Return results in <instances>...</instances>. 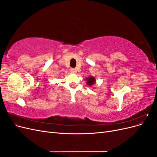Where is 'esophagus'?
<instances>
[{
	"instance_id": "obj_1",
	"label": "esophagus",
	"mask_w": 157,
	"mask_h": 157,
	"mask_svg": "<svg viewBox=\"0 0 157 157\" xmlns=\"http://www.w3.org/2000/svg\"><path fill=\"white\" fill-rule=\"evenodd\" d=\"M71 72L72 73H77V69H74V68L71 69Z\"/></svg>"
}]
</instances>
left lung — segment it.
Segmentation results:
<instances>
[{"instance_id":"left-lung-1","label":"left lung","mask_w":157,"mask_h":157,"mask_svg":"<svg viewBox=\"0 0 157 157\" xmlns=\"http://www.w3.org/2000/svg\"><path fill=\"white\" fill-rule=\"evenodd\" d=\"M86 80H87L86 84L90 86H92V85L95 84V83H96V78H95V77H89L86 78Z\"/></svg>"}]
</instances>
